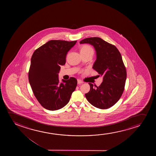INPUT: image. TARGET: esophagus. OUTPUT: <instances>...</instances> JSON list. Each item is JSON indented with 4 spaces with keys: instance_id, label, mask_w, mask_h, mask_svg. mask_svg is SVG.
Returning a JSON list of instances; mask_svg holds the SVG:
<instances>
[{
    "instance_id": "1",
    "label": "esophagus",
    "mask_w": 156,
    "mask_h": 156,
    "mask_svg": "<svg viewBox=\"0 0 156 156\" xmlns=\"http://www.w3.org/2000/svg\"><path fill=\"white\" fill-rule=\"evenodd\" d=\"M77 82H78V84H81V83H83V81L81 80H80V79H78L77 80Z\"/></svg>"
}]
</instances>
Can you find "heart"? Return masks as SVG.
Segmentation results:
<instances>
[{"label": "heart", "mask_w": 156, "mask_h": 156, "mask_svg": "<svg viewBox=\"0 0 156 156\" xmlns=\"http://www.w3.org/2000/svg\"><path fill=\"white\" fill-rule=\"evenodd\" d=\"M81 51H90V52H92L94 53V50L90 46V45H84L83 47L81 48Z\"/></svg>", "instance_id": "obj_1"}]
</instances>
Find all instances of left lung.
Masks as SVG:
<instances>
[{"instance_id": "1", "label": "left lung", "mask_w": 156, "mask_h": 156, "mask_svg": "<svg viewBox=\"0 0 156 156\" xmlns=\"http://www.w3.org/2000/svg\"><path fill=\"white\" fill-rule=\"evenodd\" d=\"M84 43L95 48L97 58L93 68L99 76H104L98 87L89 83L90 88L85 94L86 98L94 107L108 109L117 102L125 89L127 73L121 54L115 45L99 37L87 38L80 41V44Z\"/></svg>"}]
</instances>
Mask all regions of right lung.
I'll use <instances>...</instances> for the list:
<instances>
[{"label":"right lung","mask_w":156,"mask_h":156,"mask_svg":"<svg viewBox=\"0 0 156 156\" xmlns=\"http://www.w3.org/2000/svg\"><path fill=\"white\" fill-rule=\"evenodd\" d=\"M77 41L51 40L36 49L28 73L34 95L42 107L49 110L61 109L69 102L77 87V80L70 77L59 83L58 73L66 61L68 51Z\"/></svg>","instance_id":"right-lung-1"}]
</instances>
